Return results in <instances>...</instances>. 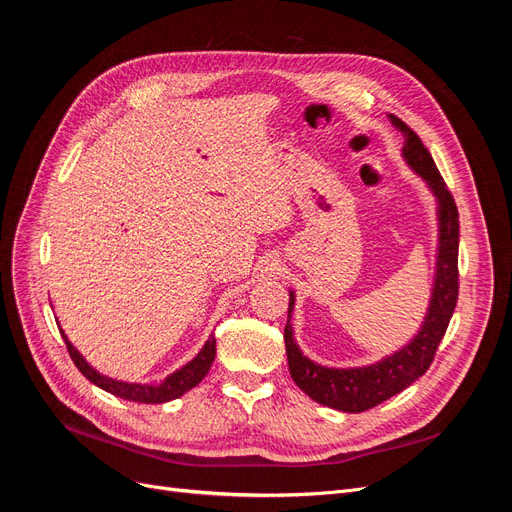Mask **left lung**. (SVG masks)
<instances>
[{
    "label": "left lung",
    "mask_w": 512,
    "mask_h": 512,
    "mask_svg": "<svg viewBox=\"0 0 512 512\" xmlns=\"http://www.w3.org/2000/svg\"><path fill=\"white\" fill-rule=\"evenodd\" d=\"M391 121L393 126L406 136L404 158L412 168L418 170V175L429 183V188L438 196V275L423 329L418 331V335L404 350L395 352L389 359H384L376 365L354 369H329L316 365L314 361H309L307 356H303L299 346L294 344L290 320L286 322L284 339L292 380L297 382L303 393L318 401V404L342 412H365L401 393L406 386L421 378L433 363V356L438 352V346L448 329V322H451L459 297V211L455 205V198L451 190L446 188L440 170L436 168V162H433L429 149L423 145L421 136L399 117L391 115ZM292 305L294 297L290 294L288 316L292 312Z\"/></svg>",
    "instance_id": "obj_1"
}]
</instances>
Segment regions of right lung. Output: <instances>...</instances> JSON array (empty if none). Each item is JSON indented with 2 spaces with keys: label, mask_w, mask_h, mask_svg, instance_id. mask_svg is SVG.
<instances>
[{
  "label": "right lung",
  "mask_w": 512,
  "mask_h": 512,
  "mask_svg": "<svg viewBox=\"0 0 512 512\" xmlns=\"http://www.w3.org/2000/svg\"><path fill=\"white\" fill-rule=\"evenodd\" d=\"M61 337H64L66 348L70 352V359L74 361L76 367H79V371L89 382H94L106 393H111V395L121 397V399H128V401H138V404H164V401L177 399L183 393H188L190 389H194V386L200 380L207 376V371H209V367L215 359V337L211 335L209 342L205 344L203 350L198 352L196 359L190 361L185 367H181L179 371H175L173 376H168L162 384H130V382H119V380H113V378H106V376L98 374V371L91 367L79 354V350H76L68 342V337H66L64 331H61Z\"/></svg>",
  "instance_id": "add662e5"
}]
</instances>
